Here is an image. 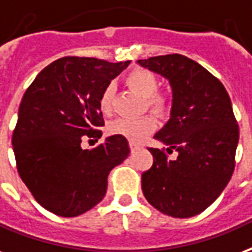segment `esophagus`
Returning a JSON list of instances; mask_svg holds the SVG:
<instances>
[{"label": "esophagus", "instance_id": "esophagus-1", "mask_svg": "<svg viewBox=\"0 0 252 252\" xmlns=\"http://www.w3.org/2000/svg\"><path fill=\"white\" fill-rule=\"evenodd\" d=\"M129 147H130V151L132 152H134V151H139L140 148V145L139 144H134V143H129Z\"/></svg>", "mask_w": 252, "mask_h": 252}]
</instances>
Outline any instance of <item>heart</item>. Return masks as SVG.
Instances as JSON below:
<instances>
[{"label":"heart","mask_w":252,"mask_h":252,"mask_svg":"<svg viewBox=\"0 0 252 252\" xmlns=\"http://www.w3.org/2000/svg\"><path fill=\"white\" fill-rule=\"evenodd\" d=\"M126 86L144 99L145 108L157 116L168 115L170 109V100L164 94L157 91L158 80L156 75L145 68H134L126 76ZM113 99H115V87L112 83L107 84L101 91L99 99V107L104 115L112 112ZM157 123L153 116H141L137 119H118L108 126V130L112 134H119L129 140L132 143L143 141L148 134L156 129Z\"/></svg>","instance_id":"b5f03b06"}]
</instances>
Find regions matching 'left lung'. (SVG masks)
<instances>
[{"label": "left lung", "instance_id": "1", "mask_svg": "<svg viewBox=\"0 0 252 252\" xmlns=\"http://www.w3.org/2000/svg\"><path fill=\"white\" fill-rule=\"evenodd\" d=\"M172 88L168 123L155 139L176 151L149 148L153 165L141 176L145 198L162 214L189 218L202 213L233 176L239 128L226 88L214 75L181 54L137 61Z\"/></svg>", "mask_w": 252, "mask_h": 252}]
</instances>
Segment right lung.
I'll return each mask as SVG.
<instances>
[{"instance_id": "right-lung-1", "label": "right lung", "mask_w": 252, "mask_h": 252, "mask_svg": "<svg viewBox=\"0 0 252 252\" xmlns=\"http://www.w3.org/2000/svg\"><path fill=\"white\" fill-rule=\"evenodd\" d=\"M129 63L61 58L25 92L11 144L19 177L46 210L76 217L92 209L104 198L109 172L129 156L119 134L91 151L80 145L101 137V91Z\"/></svg>"}]
</instances>
